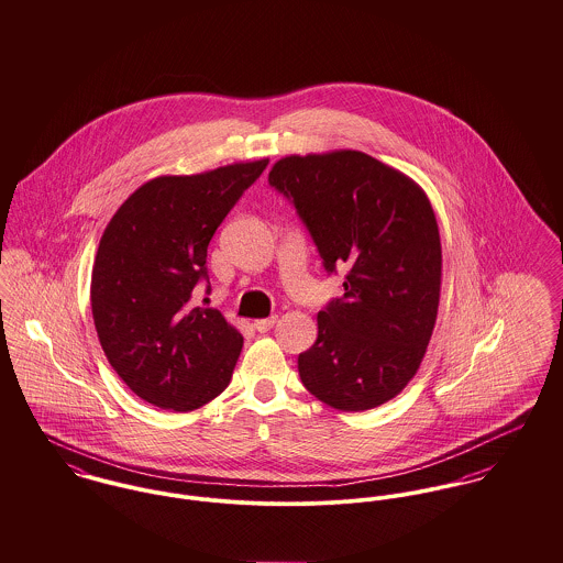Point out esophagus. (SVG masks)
I'll list each match as a JSON object with an SVG mask.
<instances>
[{"label":"esophagus","mask_w":563,"mask_h":563,"mask_svg":"<svg viewBox=\"0 0 563 563\" xmlns=\"http://www.w3.org/2000/svg\"><path fill=\"white\" fill-rule=\"evenodd\" d=\"M276 319H278L276 314L265 317V319H256V321H254V330H256V332H267V330L276 323Z\"/></svg>","instance_id":"obj_1"}]
</instances>
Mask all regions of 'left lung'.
<instances>
[{
	"instance_id": "8db88e82",
	"label": "left lung",
	"mask_w": 563,
	"mask_h": 563,
	"mask_svg": "<svg viewBox=\"0 0 563 563\" xmlns=\"http://www.w3.org/2000/svg\"><path fill=\"white\" fill-rule=\"evenodd\" d=\"M305 220L323 267L347 269L343 298L317 314L298 372L343 412L397 397L421 367L437 325L442 249L423 188L363 151L287 155L269 170Z\"/></svg>"
}]
</instances>
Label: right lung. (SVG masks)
Returning a JSON list of instances; mask_svg holds the SVG:
<instances>
[{"label":"right lung","mask_w":563,"mask_h":563,"mask_svg":"<svg viewBox=\"0 0 563 563\" xmlns=\"http://www.w3.org/2000/svg\"><path fill=\"white\" fill-rule=\"evenodd\" d=\"M269 159L198 175H162L135 189L108 222L90 280L101 347L126 386L175 412L196 410L231 382L244 336L216 309L194 305L207 246Z\"/></svg>","instance_id":"right-lung-1"}]
</instances>
